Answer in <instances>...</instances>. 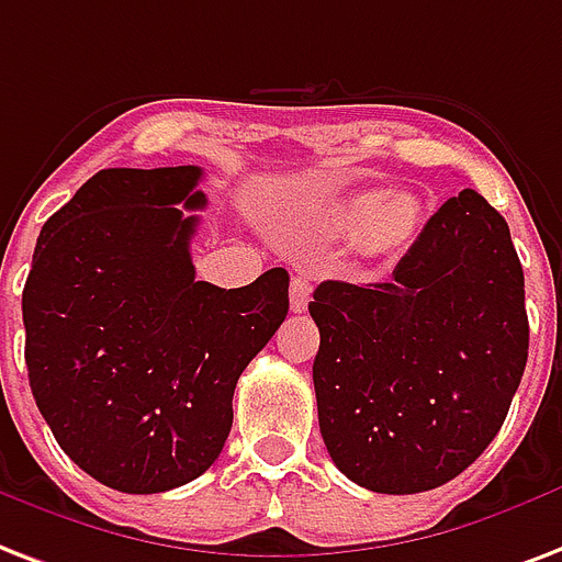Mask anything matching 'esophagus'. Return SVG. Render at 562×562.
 <instances>
[{"label":"esophagus","mask_w":562,"mask_h":562,"mask_svg":"<svg viewBox=\"0 0 562 562\" xmlns=\"http://www.w3.org/2000/svg\"><path fill=\"white\" fill-rule=\"evenodd\" d=\"M310 297H312V282L303 280V277H294V280H291V289H289L291 310L306 312V306H310Z\"/></svg>","instance_id":"esophagus-1"}]
</instances>
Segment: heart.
<instances>
[{
  "mask_svg": "<svg viewBox=\"0 0 562 562\" xmlns=\"http://www.w3.org/2000/svg\"><path fill=\"white\" fill-rule=\"evenodd\" d=\"M424 217L422 200L409 191H362L348 196L336 209V226L341 233H366L376 250H395L418 233Z\"/></svg>",
  "mask_w": 562,
  "mask_h": 562,
  "instance_id": "heart-1",
  "label": "heart"
}]
</instances>
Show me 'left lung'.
Instances as JSON below:
<instances>
[{
    "label": "left lung",
    "mask_w": 562,
    "mask_h": 562,
    "mask_svg": "<svg viewBox=\"0 0 562 562\" xmlns=\"http://www.w3.org/2000/svg\"><path fill=\"white\" fill-rule=\"evenodd\" d=\"M318 424L338 471L383 495L453 481L507 418L528 362L525 273L507 221L460 191L389 282L312 294Z\"/></svg>",
    "instance_id": "obj_1"
}]
</instances>
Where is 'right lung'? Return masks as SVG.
Listing matches in <instances>:
<instances>
[{"mask_svg": "<svg viewBox=\"0 0 562 562\" xmlns=\"http://www.w3.org/2000/svg\"><path fill=\"white\" fill-rule=\"evenodd\" d=\"M194 165L111 167L43 224L23 289L25 366L55 442L93 481L153 495L224 451L235 383L289 315V271L194 280Z\"/></svg>", "mask_w": 562, "mask_h": 562, "instance_id": "right-lung-1", "label": "right lung"}]
</instances>
